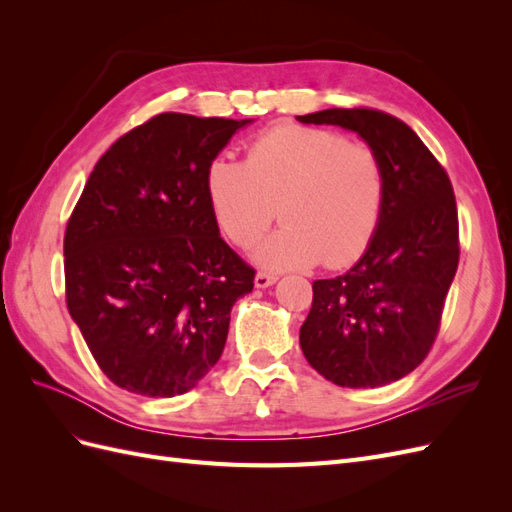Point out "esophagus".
I'll list each match as a JSON object with an SVG mask.
<instances>
[{
	"instance_id": "1",
	"label": "esophagus",
	"mask_w": 512,
	"mask_h": 512,
	"mask_svg": "<svg viewBox=\"0 0 512 512\" xmlns=\"http://www.w3.org/2000/svg\"><path fill=\"white\" fill-rule=\"evenodd\" d=\"M277 282V273H271V271H258L256 277H254V284L258 288H267L271 284Z\"/></svg>"
}]
</instances>
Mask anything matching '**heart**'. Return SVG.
I'll return each mask as SVG.
<instances>
[{
    "label": "heart",
    "instance_id": "1",
    "mask_svg": "<svg viewBox=\"0 0 512 512\" xmlns=\"http://www.w3.org/2000/svg\"><path fill=\"white\" fill-rule=\"evenodd\" d=\"M211 211L239 247L254 245L277 211L280 230L254 252L267 269L346 267L374 241L386 200L382 160L365 143L320 128L277 126L247 145L245 164L213 160Z\"/></svg>",
    "mask_w": 512,
    "mask_h": 512
}]
</instances>
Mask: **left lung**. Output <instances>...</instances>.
<instances>
[{"label":"left lung","instance_id":"left-lung-1","mask_svg":"<svg viewBox=\"0 0 512 512\" xmlns=\"http://www.w3.org/2000/svg\"><path fill=\"white\" fill-rule=\"evenodd\" d=\"M297 119L359 132L384 166L386 200L374 241L350 271L314 282L299 335L320 376L376 389L408 376L438 337L459 262L453 185L408 123L378 108H329Z\"/></svg>","mask_w":512,"mask_h":512}]
</instances>
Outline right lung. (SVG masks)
<instances>
[{
    "label": "right lung",
    "instance_id": "right-lung-1",
    "mask_svg": "<svg viewBox=\"0 0 512 512\" xmlns=\"http://www.w3.org/2000/svg\"><path fill=\"white\" fill-rule=\"evenodd\" d=\"M250 119L162 113L91 170L64 235L66 303L119 389L188 393L220 361L254 267L220 237L205 175Z\"/></svg>",
    "mask_w": 512,
    "mask_h": 512
}]
</instances>
